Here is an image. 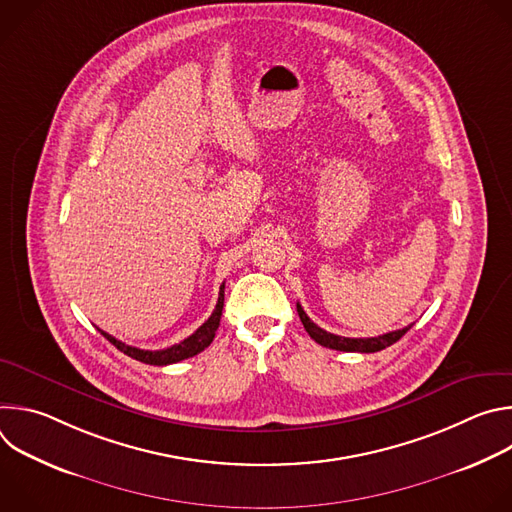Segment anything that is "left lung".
Instances as JSON below:
<instances>
[{"label":"left lung","mask_w":512,"mask_h":512,"mask_svg":"<svg viewBox=\"0 0 512 512\" xmlns=\"http://www.w3.org/2000/svg\"><path fill=\"white\" fill-rule=\"evenodd\" d=\"M298 314H300V320L306 328V332L322 346L326 348H332V350H342V352H379L391 344H395L413 324L401 328V330H395V332H387V334H381V336H373V338H346V336H336V334H330L326 330H322L320 326H316L308 314L304 312V308L298 304Z\"/></svg>","instance_id":"8db88e82"}]
</instances>
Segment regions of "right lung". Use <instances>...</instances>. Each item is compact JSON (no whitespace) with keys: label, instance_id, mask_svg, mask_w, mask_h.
<instances>
[{"label":"right lung","instance_id":"add662e5","mask_svg":"<svg viewBox=\"0 0 512 512\" xmlns=\"http://www.w3.org/2000/svg\"><path fill=\"white\" fill-rule=\"evenodd\" d=\"M223 306H225V283L221 285V291H218V302H216V308L214 312L210 314V318L194 332L190 334L188 338H184L182 342L170 346V348H164V350H141V348H135V346H129L117 338H113L111 334L99 330L117 350H121L123 354L139 360V362H145V364H154V367H166V364H174V362H180V360H186L198 352H202L214 338L216 330H218V324H221V316H223Z\"/></svg>","mask_w":512,"mask_h":512}]
</instances>
